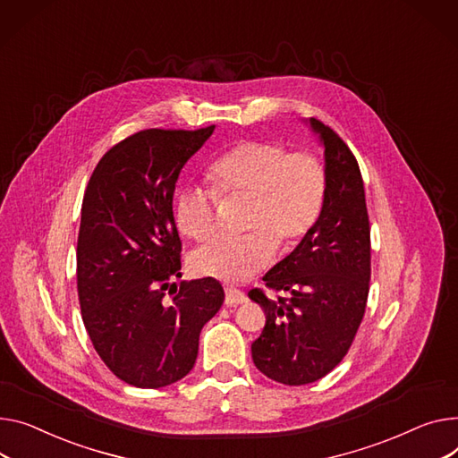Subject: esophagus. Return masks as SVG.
<instances>
[{
	"mask_svg": "<svg viewBox=\"0 0 458 458\" xmlns=\"http://www.w3.org/2000/svg\"><path fill=\"white\" fill-rule=\"evenodd\" d=\"M226 298H225V303L226 306H237V303H245L247 301V294L235 289V287H226Z\"/></svg>",
	"mask_w": 458,
	"mask_h": 458,
	"instance_id": "esophagus-1",
	"label": "esophagus"
}]
</instances>
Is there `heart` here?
I'll return each instance as SVG.
<instances>
[{"label": "heart", "mask_w": 458, "mask_h": 458, "mask_svg": "<svg viewBox=\"0 0 458 458\" xmlns=\"http://www.w3.org/2000/svg\"><path fill=\"white\" fill-rule=\"evenodd\" d=\"M208 188L182 190L174 204L180 232L202 241L216 230L217 198L247 197V233L216 235L195 249L190 268L197 276L239 282L265 268L279 241L291 249L317 225L326 200V171L308 152H291L272 141H241L206 167Z\"/></svg>", "instance_id": "b5f03b06"}]
</instances>
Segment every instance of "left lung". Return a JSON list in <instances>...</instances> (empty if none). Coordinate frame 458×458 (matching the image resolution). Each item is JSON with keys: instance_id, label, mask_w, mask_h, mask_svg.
Returning a JSON list of instances; mask_svg holds the SVG:
<instances>
[{"instance_id": "left-lung-1", "label": "left lung", "mask_w": 458, "mask_h": 458, "mask_svg": "<svg viewBox=\"0 0 458 458\" xmlns=\"http://www.w3.org/2000/svg\"><path fill=\"white\" fill-rule=\"evenodd\" d=\"M310 125L324 145L322 213L298 247L263 276L268 289L285 296L249 293L267 315L252 343L254 364L291 386L313 383L343 360L370 289V223L359 164L333 129L313 117Z\"/></svg>"}]
</instances>
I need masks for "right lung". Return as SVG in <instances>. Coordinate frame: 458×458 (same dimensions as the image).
<instances>
[{"label":"right lung","instance_id":"right-lung-1","mask_svg":"<svg viewBox=\"0 0 458 458\" xmlns=\"http://www.w3.org/2000/svg\"><path fill=\"white\" fill-rule=\"evenodd\" d=\"M213 129L140 131L106 152L84 191L77 239L82 322L114 376L138 388L188 376L200 329L225 301L216 278L173 284L182 278L174 184Z\"/></svg>","mask_w":458,"mask_h":458}]
</instances>
